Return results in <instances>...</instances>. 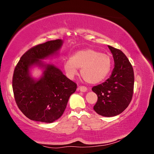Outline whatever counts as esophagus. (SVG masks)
Returning <instances> with one entry per match:
<instances>
[{"mask_svg":"<svg viewBox=\"0 0 154 154\" xmlns=\"http://www.w3.org/2000/svg\"><path fill=\"white\" fill-rule=\"evenodd\" d=\"M78 91H80L81 92H86L87 90V88L85 86H80L78 88Z\"/></svg>","mask_w":154,"mask_h":154,"instance_id":"1","label":"esophagus"}]
</instances>
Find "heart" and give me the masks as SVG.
Returning a JSON list of instances; mask_svg holds the SVG:
<instances>
[{
	"label": "heart",
	"mask_w": 154,
	"mask_h": 154,
	"mask_svg": "<svg viewBox=\"0 0 154 154\" xmlns=\"http://www.w3.org/2000/svg\"><path fill=\"white\" fill-rule=\"evenodd\" d=\"M112 60L108 54L91 48L77 51L64 62V69L69 78H74L78 74V69H81L82 78L92 84L104 80L110 72Z\"/></svg>",
	"instance_id": "b5f03b06"
}]
</instances>
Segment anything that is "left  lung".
<instances>
[{
  "instance_id": "left-lung-1",
  "label": "left lung",
  "mask_w": 154,
  "mask_h": 154,
  "mask_svg": "<svg viewBox=\"0 0 154 154\" xmlns=\"http://www.w3.org/2000/svg\"><path fill=\"white\" fill-rule=\"evenodd\" d=\"M114 60V68L109 78L93 87L97 96L93 109L98 114L112 117L127 108L132 100L134 85V70L128 59L122 51L108 45Z\"/></svg>"
}]
</instances>
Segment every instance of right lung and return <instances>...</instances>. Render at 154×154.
Returning <instances> with one entry per match:
<instances>
[{"label": "right lung", "mask_w": 154, "mask_h": 154, "mask_svg": "<svg viewBox=\"0 0 154 154\" xmlns=\"http://www.w3.org/2000/svg\"><path fill=\"white\" fill-rule=\"evenodd\" d=\"M62 43L61 39H57L34 46L22 56L14 70L12 86L15 102L31 120L52 123L58 119L66 109L70 96L76 90V83L59 69L41 60L57 53ZM35 64L45 69L38 81L29 74V68Z\"/></svg>", "instance_id": "add662e5"}]
</instances>
